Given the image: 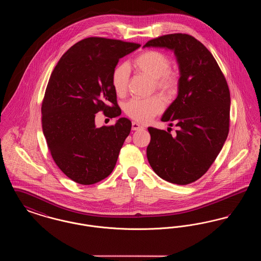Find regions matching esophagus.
<instances>
[{
	"label": "esophagus",
	"mask_w": 261,
	"mask_h": 261,
	"mask_svg": "<svg viewBox=\"0 0 261 261\" xmlns=\"http://www.w3.org/2000/svg\"><path fill=\"white\" fill-rule=\"evenodd\" d=\"M143 126L142 125L137 123V122H132V130H139V129H142Z\"/></svg>",
	"instance_id": "1"
}]
</instances>
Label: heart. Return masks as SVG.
Masks as SVG:
<instances>
[{
    "instance_id": "obj_1",
    "label": "heart",
    "mask_w": 261,
    "mask_h": 261,
    "mask_svg": "<svg viewBox=\"0 0 261 261\" xmlns=\"http://www.w3.org/2000/svg\"><path fill=\"white\" fill-rule=\"evenodd\" d=\"M134 66L153 79L154 86L167 96L175 95L179 88L178 75L170 70V59L159 50H147L138 56ZM130 68L126 63L119 64L113 70L112 87L119 96L124 95L128 89ZM164 100L161 96H152L147 99L133 98L124 106V112L133 120L147 123L153 116L162 112Z\"/></svg>"
}]
</instances>
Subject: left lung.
<instances>
[{
  "mask_svg": "<svg viewBox=\"0 0 261 261\" xmlns=\"http://www.w3.org/2000/svg\"><path fill=\"white\" fill-rule=\"evenodd\" d=\"M145 47L173 50L180 69L178 96L162 117V121H175L179 129L172 136L148 128V161L163 180L188 185L210 169L227 139L229 87L211 51L191 35H163L149 40Z\"/></svg>",
  "mask_w": 261,
  "mask_h": 261,
  "instance_id": "left-lung-1",
  "label": "left lung"
}]
</instances>
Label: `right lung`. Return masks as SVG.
I'll return each instance as SVG.
<instances>
[{"mask_svg":"<svg viewBox=\"0 0 261 261\" xmlns=\"http://www.w3.org/2000/svg\"><path fill=\"white\" fill-rule=\"evenodd\" d=\"M141 45L101 37L77 42L50 74L42 102V127L53 160L69 179L92 185L112 173L131 121L96 127V113L119 116L112 77L121 58Z\"/></svg>","mask_w":261,"mask_h":261,"instance_id":"obj_1","label":"right lung"}]
</instances>
